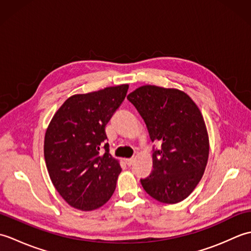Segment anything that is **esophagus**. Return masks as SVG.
Returning a JSON list of instances; mask_svg holds the SVG:
<instances>
[{"mask_svg": "<svg viewBox=\"0 0 251 251\" xmlns=\"http://www.w3.org/2000/svg\"><path fill=\"white\" fill-rule=\"evenodd\" d=\"M135 162V158H126L125 159V163L127 164V166H131L132 164Z\"/></svg>", "mask_w": 251, "mask_h": 251, "instance_id": "34e87169", "label": "esophagus"}]
</instances>
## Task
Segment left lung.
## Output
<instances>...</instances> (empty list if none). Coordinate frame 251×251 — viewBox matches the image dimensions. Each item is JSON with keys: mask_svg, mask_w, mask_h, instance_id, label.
I'll return each mask as SVG.
<instances>
[{"mask_svg": "<svg viewBox=\"0 0 251 251\" xmlns=\"http://www.w3.org/2000/svg\"><path fill=\"white\" fill-rule=\"evenodd\" d=\"M145 121L153 147V170L141 179L143 189L158 201L186 199L204 175L209 140L200 109L185 93L145 85L127 96Z\"/></svg>", "mask_w": 251, "mask_h": 251, "instance_id": "obj_1", "label": "left lung"}]
</instances>
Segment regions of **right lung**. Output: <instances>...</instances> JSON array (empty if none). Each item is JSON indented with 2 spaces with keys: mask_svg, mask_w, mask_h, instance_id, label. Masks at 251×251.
Wrapping results in <instances>:
<instances>
[{
  "mask_svg": "<svg viewBox=\"0 0 251 251\" xmlns=\"http://www.w3.org/2000/svg\"><path fill=\"white\" fill-rule=\"evenodd\" d=\"M127 90L128 85L123 84L74 95L56 112L46 130L44 157L50 180L76 209H97L114 193L122 168L109 153L105 126Z\"/></svg>",
  "mask_w": 251,
  "mask_h": 251,
  "instance_id": "add662e5",
  "label": "right lung"
}]
</instances>
